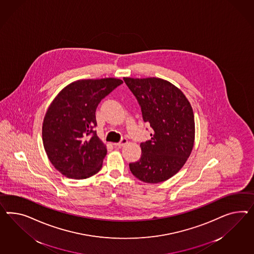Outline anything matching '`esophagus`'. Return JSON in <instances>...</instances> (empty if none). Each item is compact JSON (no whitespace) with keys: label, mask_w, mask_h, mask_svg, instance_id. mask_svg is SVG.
Segmentation results:
<instances>
[{"label":"esophagus","mask_w":254,"mask_h":254,"mask_svg":"<svg viewBox=\"0 0 254 254\" xmlns=\"http://www.w3.org/2000/svg\"><path fill=\"white\" fill-rule=\"evenodd\" d=\"M127 143V139L126 138V137H123L119 142H117V143H114L115 146H117V147H122L124 145H126Z\"/></svg>","instance_id":"esophagus-1"}]
</instances>
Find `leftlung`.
Wrapping results in <instances>:
<instances>
[{
  "instance_id": "obj_1",
  "label": "left lung",
  "mask_w": 254,
  "mask_h": 254,
  "mask_svg": "<svg viewBox=\"0 0 254 254\" xmlns=\"http://www.w3.org/2000/svg\"><path fill=\"white\" fill-rule=\"evenodd\" d=\"M124 81L136 97L142 118L152 128L151 139L140 143V159L129 164L131 173L145 183L172 178L191 153L195 123L191 105L172 83L158 77Z\"/></svg>"
}]
</instances>
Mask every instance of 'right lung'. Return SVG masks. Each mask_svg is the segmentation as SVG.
<instances>
[{
	"mask_svg": "<svg viewBox=\"0 0 254 254\" xmlns=\"http://www.w3.org/2000/svg\"><path fill=\"white\" fill-rule=\"evenodd\" d=\"M121 79H82L63 89L49 106L42 141L50 162L69 179H85L103 166L107 150L98 137L99 103L121 85Z\"/></svg>",
	"mask_w": 254,
	"mask_h": 254,
	"instance_id": "obj_1",
	"label": "right lung"
}]
</instances>
